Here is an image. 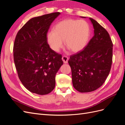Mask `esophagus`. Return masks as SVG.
Wrapping results in <instances>:
<instances>
[{
	"label": "esophagus",
	"instance_id": "obj_1",
	"mask_svg": "<svg viewBox=\"0 0 125 125\" xmlns=\"http://www.w3.org/2000/svg\"><path fill=\"white\" fill-rule=\"evenodd\" d=\"M62 60L64 63H67L68 62V58L66 56H63L62 57Z\"/></svg>",
	"mask_w": 125,
	"mask_h": 125
}]
</instances>
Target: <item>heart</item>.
I'll return each mask as SVG.
<instances>
[{"mask_svg": "<svg viewBox=\"0 0 125 125\" xmlns=\"http://www.w3.org/2000/svg\"><path fill=\"white\" fill-rule=\"evenodd\" d=\"M91 30L89 24L84 20L67 19L59 21L53 31L47 33L46 40L52 51L58 52L66 46L73 52L82 51L88 44Z\"/></svg>", "mask_w": 125, "mask_h": 125, "instance_id": "1", "label": "heart"}]
</instances>
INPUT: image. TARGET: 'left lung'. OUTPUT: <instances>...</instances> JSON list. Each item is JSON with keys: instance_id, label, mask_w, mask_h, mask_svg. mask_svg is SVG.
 Returning <instances> with one entry per match:
<instances>
[{"instance_id": "left-lung-1", "label": "left lung", "mask_w": 125, "mask_h": 125, "mask_svg": "<svg viewBox=\"0 0 125 125\" xmlns=\"http://www.w3.org/2000/svg\"><path fill=\"white\" fill-rule=\"evenodd\" d=\"M90 20L94 36L83 50L71 55L68 60L73 86L81 93L93 91L103 85L112 63L113 44L110 36L96 21Z\"/></svg>"}]
</instances>
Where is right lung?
<instances>
[{
	"label": "right lung",
	"instance_id": "right-lung-1",
	"mask_svg": "<svg viewBox=\"0 0 125 125\" xmlns=\"http://www.w3.org/2000/svg\"><path fill=\"white\" fill-rule=\"evenodd\" d=\"M60 14L54 12L31 19L18 31L13 45V59L19 78L25 88L39 95L51 92L55 75L63 65L62 55L52 50L46 35Z\"/></svg>",
	"mask_w": 125,
	"mask_h": 125
}]
</instances>
